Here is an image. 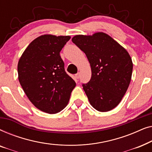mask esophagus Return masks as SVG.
Instances as JSON below:
<instances>
[{
  "label": "esophagus",
  "mask_w": 152,
  "mask_h": 152,
  "mask_svg": "<svg viewBox=\"0 0 152 152\" xmlns=\"http://www.w3.org/2000/svg\"><path fill=\"white\" fill-rule=\"evenodd\" d=\"M75 77H76L77 79L80 78V73H79V72H78V73H77V74L75 75Z\"/></svg>",
  "instance_id": "34e87169"
}]
</instances>
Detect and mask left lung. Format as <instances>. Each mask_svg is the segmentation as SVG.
<instances>
[{"instance_id": "1", "label": "left lung", "mask_w": 152, "mask_h": 152, "mask_svg": "<svg viewBox=\"0 0 152 152\" xmlns=\"http://www.w3.org/2000/svg\"><path fill=\"white\" fill-rule=\"evenodd\" d=\"M72 41L90 63L91 78L82 84L90 104L98 111H111L119 104L129 86L133 70L129 54L104 32L76 35Z\"/></svg>"}]
</instances>
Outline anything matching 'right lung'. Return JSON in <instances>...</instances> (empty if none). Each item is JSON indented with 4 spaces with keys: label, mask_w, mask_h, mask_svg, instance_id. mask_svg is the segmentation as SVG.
Here are the masks:
<instances>
[{
    "label": "right lung",
    "mask_w": 152,
    "mask_h": 152,
    "mask_svg": "<svg viewBox=\"0 0 152 152\" xmlns=\"http://www.w3.org/2000/svg\"><path fill=\"white\" fill-rule=\"evenodd\" d=\"M70 36L45 34L30 43L18 63V80L37 109L57 113L68 104L75 81L66 73L60 51Z\"/></svg>",
    "instance_id": "right-lung-1"
}]
</instances>
